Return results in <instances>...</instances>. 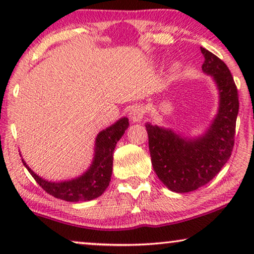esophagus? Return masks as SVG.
<instances>
[{
  "instance_id": "34e87169",
  "label": "esophagus",
  "mask_w": 254,
  "mask_h": 254,
  "mask_svg": "<svg viewBox=\"0 0 254 254\" xmlns=\"http://www.w3.org/2000/svg\"><path fill=\"white\" fill-rule=\"evenodd\" d=\"M145 114V106L141 105V104H136V105L131 106L129 111V119L133 121V123H138V121L142 120V118L144 117Z\"/></svg>"
}]
</instances>
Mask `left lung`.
<instances>
[{
	"label": "left lung",
	"instance_id": "1",
	"mask_svg": "<svg viewBox=\"0 0 254 254\" xmlns=\"http://www.w3.org/2000/svg\"><path fill=\"white\" fill-rule=\"evenodd\" d=\"M201 52L202 70L213 76L220 90V109L207 133L196 140H186L172 130L145 124L156 175L177 193L192 192L209 183L229 161L235 144L237 86L220 58L203 47Z\"/></svg>",
	"mask_w": 254,
	"mask_h": 254
}]
</instances>
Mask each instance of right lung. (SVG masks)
<instances>
[{"instance_id":"1","label":"right lung","mask_w":254,"mask_h":254,"mask_svg":"<svg viewBox=\"0 0 254 254\" xmlns=\"http://www.w3.org/2000/svg\"><path fill=\"white\" fill-rule=\"evenodd\" d=\"M128 119L123 118L112 126L100 131L96 138V152L92 165L84 175L78 178L62 183L46 182L38 177L23 161L31 176L39 186L50 195L69 202L89 201L96 199L105 192L111 182L113 166V151L117 142L128 128Z\"/></svg>"}]
</instances>
